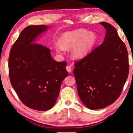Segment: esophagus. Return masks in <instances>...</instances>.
Masks as SVG:
<instances>
[{
	"instance_id": "esophagus-1",
	"label": "esophagus",
	"mask_w": 133,
	"mask_h": 133,
	"mask_svg": "<svg viewBox=\"0 0 133 133\" xmlns=\"http://www.w3.org/2000/svg\"><path fill=\"white\" fill-rule=\"evenodd\" d=\"M66 69H67V71L69 72V73H70V72H71V71H72L71 67L70 66V65H67V66H66Z\"/></svg>"
}]
</instances>
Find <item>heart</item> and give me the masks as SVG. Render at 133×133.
<instances>
[{
  "label": "heart",
  "mask_w": 133,
  "mask_h": 133,
  "mask_svg": "<svg viewBox=\"0 0 133 133\" xmlns=\"http://www.w3.org/2000/svg\"><path fill=\"white\" fill-rule=\"evenodd\" d=\"M95 36L93 33L88 32L84 29L69 31L63 35L60 44L55 46L56 51L58 53H63L64 49L76 48L71 52L72 56L76 58H82L87 55L95 42Z\"/></svg>",
  "instance_id": "heart-1"
}]
</instances>
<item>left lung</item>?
<instances>
[{
  "instance_id": "8db88e82",
  "label": "left lung",
  "mask_w": 133,
  "mask_h": 133,
  "mask_svg": "<svg viewBox=\"0 0 133 133\" xmlns=\"http://www.w3.org/2000/svg\"><path fill=\"white\" fill-rule=\"evenodd\" d=\"M102 44L74 63L78 94L89 109H103L120 97L129 72L128 51L116 28L107 22Z\"/></svg>"
}]
</instances>
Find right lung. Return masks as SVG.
Returning a JSON list of instances; mask_svg holds the SVG:
<instances>
[{"label":"right lung","instance_id":"right-lung-1","mask_svg":"<svg viewBox=\"0 0 133 133\" xmlns=\"http://www.w3.org/2000/svg\"><path fill=\"white\" fill-rule=\"evenodd\" d=\"M29 26L22 31L10 49V81L17 96L31 109L46 111L55 104L62 81L68 76L66 62H57L50 50L35 39L48 29Z\"/></svg>","mask_w":133,"mask_h":133}]
</instances>
